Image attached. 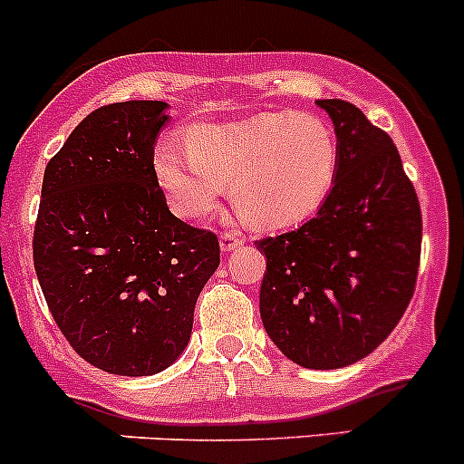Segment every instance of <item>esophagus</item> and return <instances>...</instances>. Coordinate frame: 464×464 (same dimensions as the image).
Instances as JSON below:
<instances>
[{
	"label": "esophagus",
	"mask_w": 464,
	"mask_h": 464,
	"mask_svg": "<svg viewBox=\"0 0 464 464\" xmlns=\"http://www.w3.org/2000/svg\"><path fill=\"white\" fill-rule=\"evenodd\" d=\"M241 243H243L241 234H237V232H223L221 234V250L223 252L234 250V247L241 246Z\"/></svg>",
	"instance_id": "34e87169"
}]
</instances>
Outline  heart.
Masks as SVG:
<instances>
[{
  "instance_id": "1",
  "label": "heart",
  "mask_w": 464,
  "mask_h": 464,
  "mask_svg": "<svg viewBox=\"0 0 464 464\" xmlns=\"http://www.w3.org/2000/svg\"><path fill=\"white\" fill-rule=\"evenodd\" d=\"M183 156L162 147L154 171L174 212L208 218L230 185L237 212L256 227H290L313 217L333 192L339 145L317 113L270 111L230 125H194Z\"/></svg>"
}]
</instances>
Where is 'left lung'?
I'll return each mask as SVG.
<instances>
[{"instance_id":"obj_1","label":"left lung","mask_w":464,"mask_h":464,"mask_svg":"<svg viewBox=\"0 0 464 464\" xmlns=\"http://www.w3.org/2000/svg\"><path fill=\"white\" fill-rule=\"evenodd\" d=\"M335 125L337 179L317 217L255 241L266 255V333L304 369H342L391 335L413 297L422 212L384 129L346 100H317Z\"/></svg>"}]
</instances>
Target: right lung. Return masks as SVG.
I'll list each match as a JSON object with an SVG mask.
<instances>
[{
  "mask_svg": "<svg viewBox=\"0 0 464 464\" xmlns=\"http://www.w3.org/2000/svg\"><path fill=\"white\" fill-rule=\"evenodd\" d=\"M160 100L91 111L49 160L33 232L46 305L73 351L113 375H154L192 335L221 261L217 234L167 208L154 145Z\"/></svg>",
  "mask_w": 464,
  "mask_h": 464,
  "instance_id": "obj_1",
  "label": "right lung"
}]
</instances>
